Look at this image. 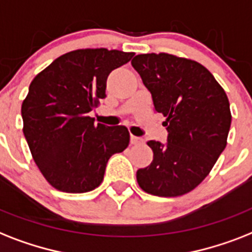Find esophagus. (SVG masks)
<instances>
[{"label": "esophagus", "mask_w": 252, "mask_h": 252, "mask_svg": "<svg viewBox=\"0 0 252 252\" xmlns=\"http://www.w3.org/2000/svg\"><path fill=\"white\" fill-rule=\"evenodd\" d=\"M140 142H142V138H140V137L133 136V134H130V144H132V145H137V144H140Z\"/></svg>", "instance_id": "esophagus-1"}]
</instances>
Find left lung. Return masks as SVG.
I'll return each instance as SVG.
<instances>
[{"mask_svg": "<svg viewBox=\"0 0 252 252\" xmlns=\"http://www.w3.org/2000/svg\"><path fill=\"white\" fill-rule=\"evenodd\" d=\"M151 93L155 111L167 118V142L149 141L154 158L137 171L146 193L179 197L197 188L226 146L232 115L225 92L200 63L165 54L132 61Z\"/></svg>", "mask_w": 252, "mask_h": 252, "instance_id": "8db88e82", "label": "left lung"}]
</instances>
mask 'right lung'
<instances>
[{
  "mask_svg": "<svg viewBox=\"0 0 252 252\" xmlns=\"http://www.w3.org/2000/svg\"><path fill=\"white\" fill-rule=\"evenodd\" d=\"M133 55L107 49L73 50L32 80L22 105L23 133L38 169L55 189H95L111 155L129 145L126 126L94 124L88 114L106 98L110 72Z\"/></svg>",
  "mask_w": 252,
  "mask_h": 252,
  "instance_id": "1",
  "label": "right lung"
}]
</instances>
